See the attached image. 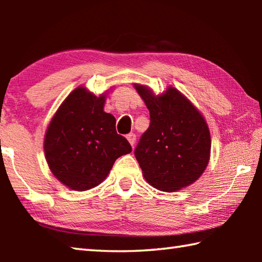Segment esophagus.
Masks as SVG:
<instances>
[{
  "label": "esophagus",
  "instance_id": "esophagus-1",
  "mask_svg": "<svg viewBox=\"0 0 262 262\" xmlns=\"http://www.w3.org/2000/svg\"><path fill=\"white\" fill-rule=\"evenodd\" d=\"M127 140H128V142H129L130 145H134L135 141H136V135L134 134V133H130V134L127 135Z\"/></svg>",
  "mask_w": 262,
  "mask_h": 262
}]
</instances>
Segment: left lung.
<instances>
[{"label": "left lung", "instance_id": "1", "mask_svg": "<svg viewBox=\"0 0 262 262\" xmlns=\"http://www.w3.org/2000/svg\"><path fill=\"white\" fill-rule=\"evenodd\" d=\"M150 112V126L135 149L144 179L163 192L194 184L210 158V132L202 113L173 86L155 95L134 84Z\"/></svg>", "mask_w": 262, "mask_h": 262}]
</instances>
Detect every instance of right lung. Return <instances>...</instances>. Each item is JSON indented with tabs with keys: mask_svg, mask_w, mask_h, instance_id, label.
Masks as SVG:
<instances>
[{
	"mask_svg": "<svg viewBox=\"0 0 262 262\" xmlns=\"http://www.w3.org/2000/svg\"><path fill=\"white\" fill-rule=\"evenodd\" d=\"M105 100L106 94L97 97L78 86L62 101L46 129L48 167L60 183L77 192L103 183L117 158L132 152L115 130V118L104 111Z\"/></svg>",
	"mask_w": 262,
	"mask_h": 262,
	"instance_id": "1",
	"label": "right lung"
}]
</instances>
